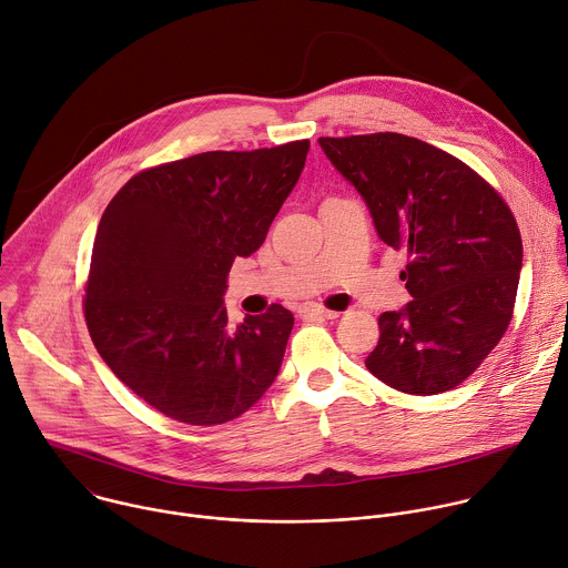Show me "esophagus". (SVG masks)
Segmentation results:
<instances>
[{
  "label": "esophagus",
  "instance_id": "esophagus-1",
  "mask_svg": "<svg viewBox=\"0 0 568 568\" xmlns=\"http://www.w3.org/2000/svg\"><path fill=\"white\" fill-rule=\"evenodd\" d=\"M300 315H304V317H324V320H335L339 313H337V311L322 308V306H315V304H308V306H302V308H300Z\"/></svg>",
  "mask_w": 568,
  "mask_h": 568
}]
</instances>
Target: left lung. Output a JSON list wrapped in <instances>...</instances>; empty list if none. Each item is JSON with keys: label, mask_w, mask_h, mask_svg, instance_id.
<instances>
[{"label": "left lung", "mask_w": 568, "mask_h": 568, "mask_svg": "<svg viewBox=\"0 0 568 568\" xmlns=\"http://www.w3.org/2000/svg\"><path fill=\"white\" fill-rule=\"evenodd\" d=\"M365 199L378 237L405 251L412 295L378 317L367 369L416 396L464 383L506 333L521 271V237L506 201L475 170L412 136L317 139Z\"/></svg>", "instance_id": "1"}]
</instances>
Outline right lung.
Returning a JSON list of instances; mask_svg holds the SVG:
<instances>
[{"label":"right lung","mask_w":568,"mask_h":568,"mask_svg":"<svg viewBox=\"0 0 568 568\" xmlns=\"http://www.w3.org/2000/svg\"><path fill=\"white\" fill-rule=\"evenodd\" d=\"M308 141L203 152L130 179L102 212L84 320L100 354L136 396L187 425L251 409L277 378L293 313L229 324L225 277L251 257L295 187Z\"/></svg>","instance_id":"1"}]
</instances>
